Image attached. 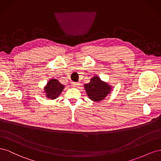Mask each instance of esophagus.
<instances>
[{"label": "esophagus", "instance_id": "1", "mask_svg": "<svg viewBox=\"0 0 161 161\" xmlns=\"http://www.w3.org/2000/svg\"><path fill=\"white\" fill-rule=\"evenodd\" d=\"M80 84V82H72V86H74V87L79 86Z\"/></svg>", "mask_w": 161, "mask_h": 161}]
</instances>
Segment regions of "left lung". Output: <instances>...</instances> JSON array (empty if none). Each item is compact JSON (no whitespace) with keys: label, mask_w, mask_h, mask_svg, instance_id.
Here are the masks:
<instances>
[{"label":"left lung","mask_w":161,"mask_h":161,"mask_svg":"<svg viewBox=\"0 0 161 161\" xmlns=\"http://www.w3.org/2000/svg\"><path fill=\"white\" fill-rule=\"evenodd\" d=\"M84 87L89 98L97 103L105 99L112 90V86L102 80L98 76H92L90 82L85 84Z\"/></svg>","instance_id":"1"}]
</instances>
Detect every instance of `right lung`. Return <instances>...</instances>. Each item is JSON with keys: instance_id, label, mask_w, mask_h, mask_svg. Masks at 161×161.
<instances>
[{"instance_id": "1", "label": "right lung", "mask_w": 161, "mask_h": 161, "mask_svg": "<svg viewBox=\"0 0 161 161\" xmlns=\"http://www.w3.org/2000/svg\"><path fill=\"white\" fill-rule=\"evenodd\" d=\"M64 88L65 86L61 84L58 79H50L43 87V93H44L47 99L54 100L60 95Z\"/></svg>"}]
</instances>
